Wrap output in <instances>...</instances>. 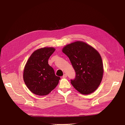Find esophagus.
Segmentation results:
<instances>
[{"label": "esophagus", "mask_w": 125, "mask_h": 125, "mask_svg": "<svg viewBox=\"0 0 125 125\" xmlns=\"http://www.w3.org/2000/svg\"><path fill=\"white\" fill-rule=\"evenodd\" d=\"M67 77V74H64L63 75V76H62V78H66V77Z\"/></svg>", "instance_id": "34e87169"}]
</instances>
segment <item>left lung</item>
I'll return each mask as SVG.
<instances>
[{
    "label": "left lung",
    "mask_w": 125,
    "mask_h": 125,
    "mask_svg": "<svg viewBox=\"0 0 125 125\" xmlns=\"http://www.w3.org/2000/svg\"><path fill=\"white\" fill-rule=\"evenodd\" d=\"M62 52L69 58L75 71L71 83L81 94L88 95L97 89L103 78L104 69L101 56L91 45L82 41L66 45Z\"/></svg>",
    "instance_id": "1"
}]
</instances>
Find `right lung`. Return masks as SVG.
<instances>
[{
    "mask_svg": "<svg viewBox=\"0 0 125 125\" xmlns=\"http://www.w3.org/2000/svg\"><path fill=\"white\" fill-rule=\"evenodd\" d=\"M54 47H45L34 52L26 62L23 70V80L33 93L46 95L57 85L59 77L56 76L48 59L55 52Z\"/></svg>",
    "mask_w": 125,
    "mask_h": 125,
    "instance_id": "obj_1",
    "label": "right lung"
}]
</instances>
